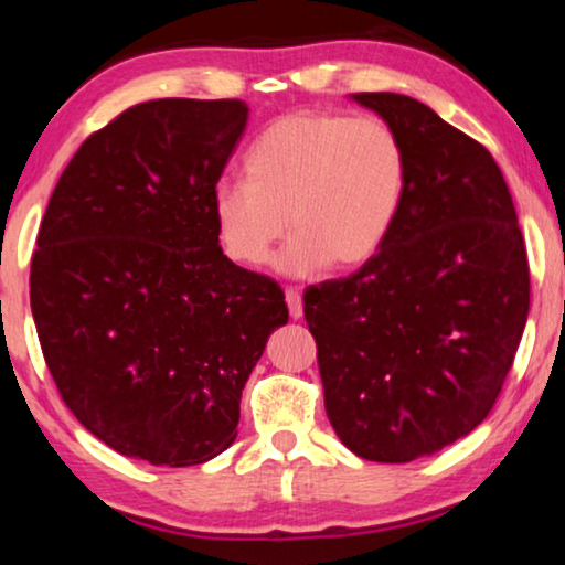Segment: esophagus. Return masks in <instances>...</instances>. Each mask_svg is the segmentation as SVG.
Masks as SVG:
<instances>
[{
  "label": "esophagus",
  "mask_w": 565,
  "mask_h": 565,
  "mask_svg": "<svg viewBox=\"0 0 565 565\" xmlns=\"http://www.w3.org/2000/svg\"><path fill=\"white\" fill-rule=\"evenodd\" d=\"M285 300H288L290 319H300V316H303V298H300V292L288 288V290H285Z\"/></svg>",
  "instance_id": "34e87169"
}]
</instances>
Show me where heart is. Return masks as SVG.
<instances>
[{
  "label": "heart",
  "instance_id": "1",
  "mask_svg": "<svg viewBox=\"0 0 565 565\" xmlns=\"http://www.w3.org/2000/svg\"><path fill=\"white\" fill-rule=\"evenodd\" d=\"M406 177L404 141L385 120L285 115L246 153L249 183L215 182V234L242 267L265 265L288 226L296 236L277 262L285 275L365 265L398 218Z\"/></svg>",
  "mask_w": 565,
  "mask_h": 565
}]
</instances>
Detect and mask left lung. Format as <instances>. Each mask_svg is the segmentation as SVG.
<instances>
[{
  "label": "left lung",
  "instance_id": "8db88e82",
  "mask_svg": "<svg viewBox=\"0 0 565 565\" xmlns=\"http://www.w3.org/2000/svg\"><path fill=\"white\" fill-rule=\"evenodd\" d=\"M396 128L406 195L375 257L303 296L323 406L375 462L443 450L497 404L530 311V267L504 174L419 99L352 95Z\"/></svg>",
  "mask_w": 565,
  "mask_h": 565
}]
</instances>
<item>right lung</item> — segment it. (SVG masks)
Here are the masks:
<instances>
[{
  "label": "right lung",
  "instance_id": "add662e5",
  "mask_svg": "<svg viewBox=\"0 0 565 565\" xmlns=\"http://www.w3.org/2000/svg\"><path fill=\"white\" fill-rule=\"evenodd\" d=\"M242 99H151L79 146L45 207L30 308L45 365L97 439L151 466L213 460L269 334L280 285L223 254L213 188Z\"/></svg>",
  "mask_w": 565,
  "mask_h": 565
}]
</instances>
